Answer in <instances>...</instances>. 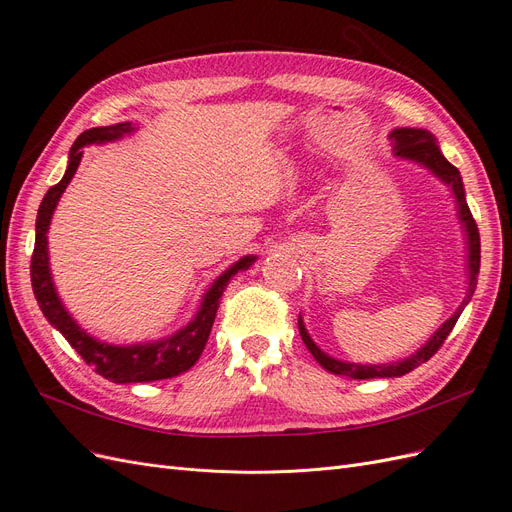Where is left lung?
<instances>
[{"instance_id": "left-lung-1", "label": "left lung", "mask_w": 512, "mask_h": 512, "mask_svg": "<svg viewBox=\"0 0 512 512\" xmlns=\"http://www.w3.org/2000/svg\"><path fill=\"white\" fill-rule=\"evenodd\" d=\"M391 143H393V153L397 158H404L410 162L421 164L425 168H429L433 175L438 179H442L448 188L453 190L455 196V203H457V211H459V220L463 224V230H466V243H468V292H466V299L461 301V305L457 307V312L448 318L442 327L429 337V342L423 344L418 348L412 356L404 361H395V363H384V365H359V363H346V361H337L333 356H329L327 352H322L316 344L314 339L309 337L303 318L299 316V333L303 344L307 346V350L312 352L314 359L335 376H348L354 380H369V378H397V376H404L408 371H412L414 367H418L421 363L429 361L433 354L440 350V346L444 344V339L451 335L455 322L459 320L463 307H466L472 299V294L476 290V277L480 271V235H478V228L476 222L470 213V207L466 203V190H463V181L459 170L448 162L442 151L436 143V138H433L431 132L421 130V128H397L389 134Z\"/></svg>"}]
</instances>
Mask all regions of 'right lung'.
Returning <instances> with one entry per match:
<instances>
[{
  "instance_id": "1",
  "label": "right lung",
  "mask_w": 512,
  "mask_h": 512,
  "mask_svg": "<svg viewBox=\"0 0 512 512\" xmlns=\"http://www.w3.org/2000/svg\"><path fill=\"white\" fill-rule=\"evenodd\" d=\"M132 132H134L132 123L123 121V123H115V126L85 130L79 138H76L74 145L70 147V156H68L70 160H68L64 179H61L57 185H53V188L44 194L40 203L38 218H36V243H34V254H32V288L44 318L68 339V344L83 356L87 365L94 367L102 378L117 384L166 380V378L183 374V371H188L205 350L215 314H218V307H220V297L226 290L230 277L237 275L239 271L250 269L256 260V256H243L230 269H226L203 294V301H200L194 320L185 324V327L179 329L175 335L158 339V342L113 346V344L100 342L96 337H91L87 331L79 327V324H76V320L66 312L64 303H61V299L57 297V290L49 269V241H46V232H49L53 211L59 203L61 194H64V190L68 188V183L76 173V168L81 164L83 147L117 141V138Z\"/></svg>"
}]
</instances>
